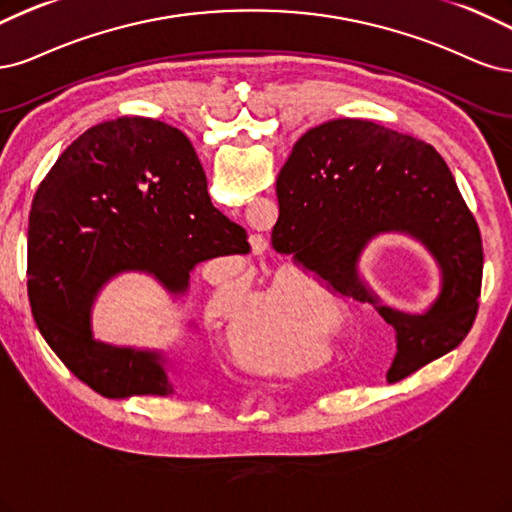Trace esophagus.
Returning a JSON list of instances; mask_svg holds the SVG:
<instances>
[{
	"label": "esophagus",
	"mask_w": 512,
	"mask_h": 512,
	"mask_svg": "<svg viewBox=\"0 0 512 512\" xmlns=\"http://www.w3.org/2000/svg\"><path fill=\"white\" fill-rule=\"evenodd\" d=\"M266 249H268V242H266V240L259 238L257 242H253V251H255V253H261V251H266Z\"/></svg>",
	"instance_id": "1"
}]
</instances>
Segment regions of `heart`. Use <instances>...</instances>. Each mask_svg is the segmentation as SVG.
<instances>
[{"mask_svg": "<svg viewBox=\"0 0 512 512\" xmlns=\"http://www.w3.org/2000/svg\"><path fill=\"white\" fill-rule=\"evenodd\" d=\"M249 306V280L238 278L212 291L208 315L234 321ZM317 321L315 287L283 285L268 298H261L242 318L236 332V349L242 359L255 366H306L317 357Z\"/></svg>", "mask_w": 512, "mask_h": 512, "instance_id": "1", "label": "heart"}]
</instances>
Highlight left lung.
<instances>
[{"label": "left lung", "instance_id": "obj_1", "mask_svg": "<svg viewBox=\"0 0 512 512\" xmlns=\"http://www.w3.org/2000/svg\"><path fill=\"white\" fill-rule=\"evenodd\" d=\"M272 246L342 295L370 302L395 329L389 383L451 353L470 332L483 283V240L436 148L361 119L308 129L276 180ZM419 239L443 270V291L425 316L381 307L356 276V259L378 233Z\"/></svg>", "mask_w": 512, "mask_h": 512}]
</instances>
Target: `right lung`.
<instances>
[{
  "instance_id": "right-lung-1",
  "label": "right lung",
  "mask_w": 512,
  "mask_h": 512,
  "mask_svg": "<svg viewBox=\"0 0 512 512\" xmlns=\"http://www.w3.org/2000/svg\"><path fill=\"white\" fill-rule=\"evenodd\" d=\"M246 238L212 206L183 131L142 117L100 123L65 148L31 204V315L65 368L104 398L168 395L161 355L93 340L95 295L127 270L183 293L195 263L246 255Z\"/></svg>"
}]
</instances>
